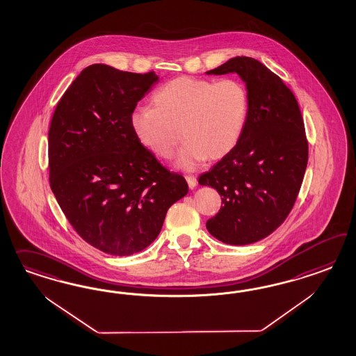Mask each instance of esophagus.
<instances>
[{
  "label": "esophagus",
  "instance_id": "esophagus-1",
  "mask_svg": "<svg viewBox=\"0 0 356 356\" xmlns=\"http://www.w3.org/2000/svg\"><path fill=\"white\" fill-rule=\"evenodd\" d=\"M185 179H186V181H188V185H189L191 189H194V188L197 186V179H195L194 176L188 175V176H185Z\"/></svg>",
  "mask_w": 356,
  "mask_h": 356
}]
</instances>
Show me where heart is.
Masks as SVG:
<instances>
[{
    "mask_svg": "<svg viewBox=\"0 0 356 356\" xmlns=\"http://www.w3.org/2000/svg\"><path fill=\"white\" fill-rule=\"evenodd\" d=\"M154 108H137L130 125L134 136L154 155L172 158L186 140L177 165L192 170L198 163L226 156L240 140L249 113V95L236 79L218 82L179 76L159 87Z\"/></svg>",
    "mask_w": 356,
    "mask_h": 356,
    "instance_id": "1",
    "label": "heart"
}]
</instances>
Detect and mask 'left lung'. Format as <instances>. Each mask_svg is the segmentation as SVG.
<instances>
[{
    "mask_svg": "<svg viewBox=\"0 0 356 356\" xmlns=\"http://www.w3.org/2000/svg\"><path fill=\"white\" fill-rule=\"evenodd\" d=\"M237 73L249 95L248 119L236 146L198 177L220 194L206 222L213 236L245 245L269 236L290 214L308 163L302 112L280 76L252 57H235L207 74Z\"/></svg>",
    "mask_w": 356,
    "mask_h": 356,
    "instance_id": "1",
    "label": "left lung"
}]
</instances>
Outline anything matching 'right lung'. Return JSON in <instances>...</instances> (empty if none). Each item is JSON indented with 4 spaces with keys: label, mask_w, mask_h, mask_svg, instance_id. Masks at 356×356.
Listing matches in <instances>:
<instances>
[{
    "label": "right lung",
    "mask_w": 356,
    "mask_h": 356,
    "mask_svg": "<svg viewBox=\"0 0 356 356\" xmlns=\"http://www.w3.org/2000/svg\"><path fill=\"white\" fill-rule=\"evenodd\" d=\"M104 64L87 66L65 91L48 131L49 184L76 234L113 256L159 235L167 210L188 193L134 136L130 118L158 82Z\"/></svg>",
    "instance_id": "right-lung-1"
}]
</instances>
